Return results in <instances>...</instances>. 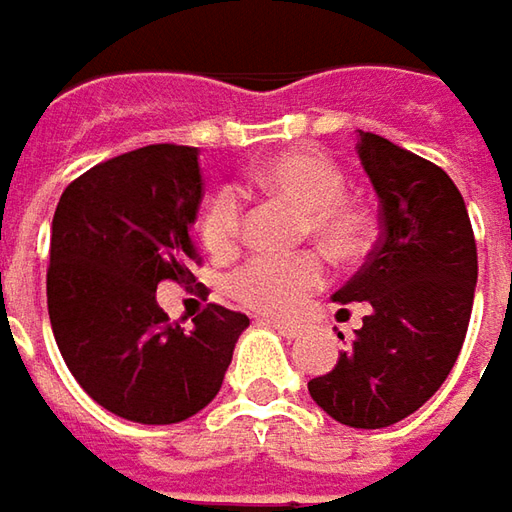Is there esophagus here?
<instances>
[{
    "label": "esophagus",
    "mask_w": 512,
    "mask_h": 512,
    "mask_svg": "<svg viewBox=\"0 0 512 512\" xmlns=\"http://www.w3.org/2000/svg\"><path fill=\"white\" fill-rule=\"evenodd\" d=\"M262 324L264 327L276 329L281 338H287V341H293V338H298V335H301V327H298V324H287V321H270V318H264Z\"/></svg>",
    "instance_id": "esophagus-1"
}]
</instances>
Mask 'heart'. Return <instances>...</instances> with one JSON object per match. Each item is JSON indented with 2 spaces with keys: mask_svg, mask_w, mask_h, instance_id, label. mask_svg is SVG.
<instances>
[{
  "mask_svg": "<svg viewBox=\"0 0 512 512\" xmlns=\"http://www.w3.org/2000/svg\"><path fill=\"white\" fill-rule=\"evenodd\" d=\"M250 183L281 197L304 214V233L335 262H352L372 239V219L344 197V171L318 149L273 154L250 171ZM239 200L222 191L202 216V242L211 253H228L239 239ZM324 284V264L315 256L250 259L231 279L228 293L239 304L264 315H290Z\"/></svg>",
  "mask_w": 512,
  "mask_h": 512,
  "instance_id": "b5f03b06",
  "label": "heart"
}]
</instances>
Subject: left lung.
Masks as SVG:
<instances>
[{
  "mask_svg": "<svg viewBox=\"0 0 512 512\" xmlns=\"http://www.w3.org/2000/svg\"><path fill=\"white\" fill-rule=\"evenodd\" d=\"M358 157L383 233L332 301H363L366 318L335 369L307 389L341 425L386 428L428 403L454 369L479 267L465 200L440 166L372 132H360Z\"/></svg>",
  "mask_w": 512,
  "mask_h": 512,
  "instance_id": "1",
  "label": "left lung"
}]
</instances>
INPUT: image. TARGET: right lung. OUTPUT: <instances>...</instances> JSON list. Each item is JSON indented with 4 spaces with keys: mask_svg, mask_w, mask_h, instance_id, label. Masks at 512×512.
I'll return each instance as SVG.
<instances>
[{
    "mask_svg": "<svg viewBox=\"0 0 512 512\" xmlns=\"http://www.w3.org/2000/svg\"><path fill=\"white\" fill-rule=\"evenodd\" d=\"M200 152L143 146L89 168L58 200L47 310L81 389L115 417L183 423L214 400L248 315L211 304L194 327L168 324L157 284H191Z\"/></svg>",
    "mask_w": 512,
    "mask_h": 512,
    "instance_id": "add662e5",
    "label": "right lung"
}]
</instances>
